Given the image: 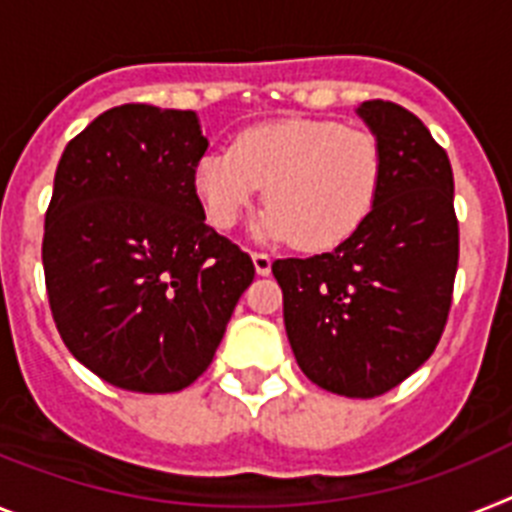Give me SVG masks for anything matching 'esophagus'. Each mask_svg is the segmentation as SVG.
Returning <instances> with one entry per match:
<instances>
[{"instance_id": "obj_1", "label": "esophagus", "mask_w": 512, "mask_h": 512, "mask_svg": "<svg viewBox=\"0 0 512 512\" xmlns=\"http://www.w3.org/2000/svg\"><path fill=\"white\" fill-rule=\"evenodd\" d=\"M252 263H255L257 276H268L273 260H270V255H265V252H252Z\"/></svg>"}]
</instances>
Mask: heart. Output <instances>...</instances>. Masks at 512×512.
Returning <instances> with one entry per match:
<instances>
[{
  "instance_id": "1",
  "label": "heart",
  "mask_w": 512,
  "mask_h": 512,
  "mask_svg": "<svg viewBox=\"0 0 512 512\" xmlns=\"http://www.w3.org/2000/svg\"><path fill=\"white\" fill-rule=\"evenodd\" d=\"M385 174L380 140L325 119L247 127L229 148L197 158L195 195L216 229H231L265 187L255 236L317 252L346 242L377 203Z\"/></svg>"
}]
</instances>
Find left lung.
Segmentation results:
<instances>
[{"label":"left lung","mask_w":512,"mask_h":512,"mask_svg":"<svg viewBox=\"0 0 512 512\" xmlns=\"http://www.w3.org/2000/svg\"><path fill=\"white\" fill-rule=\"evenodd\" d=\"M380 140L385 174L367 221L330 252L273 263L283 325L309 380L375 398L427 362L448 320L458 268L453 169L398 103L356 109Z\"/></svg>","instance_id":"left-lung-1"}]
</instances>
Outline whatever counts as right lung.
Returning <instances> with one entry per match:
<instances>
[{"label": "right lung", "mask_w": 512, "mask_h": 512, "mask_svg": "<svg viewBox=\"0 0 512 512\" xmlns=\"http://www.w3.org/2000/svg\"><path fill=\"white\" fill-rule=\"evenodd\" d=\"M195 111L124 103L59 158L44 226L51 315L101 380L176 393L203 375L255 265L205 223Z\"/></svg>", "instance_id": "1"}]
</instances>
